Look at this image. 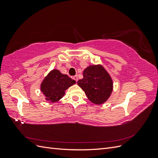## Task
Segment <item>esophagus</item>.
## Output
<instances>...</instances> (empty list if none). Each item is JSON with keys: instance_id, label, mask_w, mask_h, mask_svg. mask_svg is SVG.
<instances>
[{"instance_id": "1", "label": "esophagus", "mask_w": 158, "mask_h": 158, "mask_svg": "<svg viewBox=\"0 0 158 158\" xmlns=\"http://www.w3.org/2000/svg\"><path fill=\"white\" fill-rule=\"evenodd\" d=\"M73 78V80H74L76 81V82H77L78 80V76H74Z\"/></svg>"}]
</instances>
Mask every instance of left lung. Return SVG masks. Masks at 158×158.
I'll return each mask as SVG.
<instances>
[{
  "instance_id": "left-lung-1",
  "label": "left lung",
  "mask_w": 158,
  "mask_h": 158,
  "mask_svg": "<svg viewBox=\"0 0 158 158\" xmlns=\"http://www.w3.org/2000/svg\"><path fill=\"white\" fill-rule=\"evenodd\" d=\"M91 102L101 105L111 95L113 82L111 76L101 64L90 65L83 71V78L78 81Z\"/></svg>"
}]
</instances>
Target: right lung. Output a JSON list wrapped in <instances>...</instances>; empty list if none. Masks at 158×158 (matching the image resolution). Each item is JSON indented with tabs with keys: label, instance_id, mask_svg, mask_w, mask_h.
Listing matches in <instances>:
<instances>
[{
	"label": "right lung",
	"instance_id": "1",
	"mask_svg": "<svg viewBox=\"0 0 158 158\" xmlns=\"http://www.w3.org/2000/svg\"><path fill=\"white\" fill-rule=\"evenodd\" d=\"M75 84L74 80L62 74L59 70L53 69L42 81L40 88L47 101L54 103L59 101L64 96L65 91Z\"/></svg>",
	"mask_w": 158,
	"mask_h": 158
}]
</instances>
